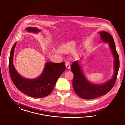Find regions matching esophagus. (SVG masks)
Segmentation results:
<instances>
[{
  "mask_svg": "<svg viewBox=\"0 0 125 125\" xmlns=\"http://www.w3.org/2000/svg\"><path fill=\"white\" fill-rule=\"evenodd\" d=\"M65 65H66V68L67 69H70V63H69V62H68V61L66 62Z\"/></svg>",
  "mask_w": 125,
  "mask_h": 125,
  "instance_id": "esophagus-1",
  "label": "esophagus"
}]
</instances>
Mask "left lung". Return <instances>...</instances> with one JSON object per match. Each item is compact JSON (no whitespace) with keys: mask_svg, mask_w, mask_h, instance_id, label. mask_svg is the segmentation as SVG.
I'll return each mask as SVG.
<instances>
[{"mask_svg":"<svg viewBox=\"0 0 125 125\" xmlns=\"http://www.w3.org/2000/svg\"><path fill=\"white\" fill-rule=\"evenodd\" d=\"M101 39L108 42L114 57L115 73L112 79L102 85H96L89 83L83 75L77 61L74 62L71 66L74 78L72 85L77 95L85 99H91L107 94L114 86L116 80L119 68V58L115 49V44L112 36L108 33L102 31L99 32Z\"/></svg>","mask_w":125,"mask_h":125,"instance_id":"1","label":"left lung"}]
</instances>
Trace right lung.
I'll return each instance as SVG.
<instances>
[{
  "mask_svg": "<svg viewBox=\"0 0 125 125\" xmlns=\"http://www.w3.org/2000/svg\"><path fill=\"white\" fill-rule=\"evenodd\" d=\"M28 31L37 33L39 29L34 27L26 28ZM17 42L11 48L9 59V71L11 78L17 88L29 96L42 98L48 96L53 91L58 77L66 69L65 62L59 63L47 62L40 76L34 79H28L20 76L13 64V59Z\"/></svg>",
  "mask_w": 125,
  "mask_h": 125,
  "instance_id": "right-lung-1",
  "label": "right lung"
}]
</instances>
